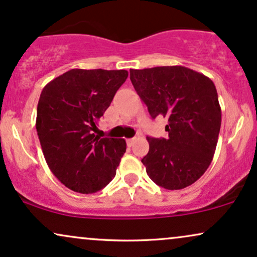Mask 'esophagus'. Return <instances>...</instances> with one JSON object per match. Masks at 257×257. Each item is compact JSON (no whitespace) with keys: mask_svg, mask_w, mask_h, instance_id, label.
<instances>
[{"mask_svg":"<svg viewBox=\"0 0 257 257\" xmlns=\"http://www.w3.org/2000/svg\"><path fill=\"white\" fill-rule=\"evenodd\" d=\"M134 141H135V138L128 139V140H126V144H128V146H132L133 144H134Z\"/></svg>","mask_w":257,"mask_h":257,"instance_id":"34e87169","label":"esophagus"}]
</instances>
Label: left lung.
<instances>
[{
  "label": "left lung",
  "mask_w": 257,
  "mask_h": 257,
  "mask_svg": "<svg viewBox=\"0 0 257 257\" xmlns=\"http://www.w3.org/2000/svg\"><path fill=\"white\" fill-rule=\"evenodd\" d=\"M131 81L153 119L168 118V138L147 137L141 159L155 184L182 190L196 182L213 161L221 126L217 91L210 78L185 66L131 70Z\"/></svg>",
  "instance_id": "1"
}]
</instances>
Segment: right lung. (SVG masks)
I'll list each match as a JSON object with an SVG mask.
<instances>
[{
  "label": "right lung",
  "instance_id": "right-lung-1",
  "mask_svg": "<svg viewBox=\"0 0 257 257\" xmlns=\"http://www.w3.org/2000/svg\"><path fill=\"white\" fill-rule=\"evenodd\" d=\"M126 77L125 70L72 69L41 93L36 129L44 158L59 181L75 192H98L116 175L125 140L94 132Z\"/></svg>",
  "mask_w": 257,
  "mask_h": 257
}]
</instances>
